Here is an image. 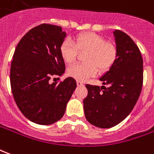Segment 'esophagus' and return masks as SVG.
I'll list each match as a JSON object with an SVG mask.
<instances>
[{
    "instance_id": "1",
    "label": "esophagus",
    "mask_w": 154,
    "mask_h": 154,
    "mask_svg": "<svg viewBox=\"0 0 154 154\" xmlns=\"http://www.w3.org/2000/svg\"><path fill=\"white\" fill-rule=\"evenodd\" d=\"M76 83H77V85H78V86H83V85H84V84H83L81 81H79V80H77V81H76Z\"/></svg>"
}]
</instances>
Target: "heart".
<instances>
[{
	"mask_svg": "<svg viewBox=\"0 0 154 154\" xmlns=\"http://www.w3.org/2000/svg\"><path fill=\"white\" fill-rule=\"evenodd\" d=\"M79 51H87L84 64H75L67 69L68 75L78 80H86L100 71H106L114 65L117 51L114 45L92 32L80 34L74 42L66 39L60 46V53L66 63L74 62Z\"/></svg>",
	"mask_w": 154,
	"mask_h": 154,
	"instance_id": "obj_1",
	"label": "heart"
}]
</instances>
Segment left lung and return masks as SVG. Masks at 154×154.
Here are the masks:
<instances>
[{
  "mask_svg": "<svg viewBox=\"0 0 154 154\" xmlns=\"http://www.w3.org/2000/svg\"><path fill=\"white\" fill-rule=\"evenodd\" d=\"M117 55L114 65L100 78L104 86L86 85L84 100L86 119L93 125L109 128L131 113L143 86V58L134 40L123 31H113ZM104 90L103 91V89Z\"/></svg>",
  "mask_w": 154,
  "mask_h": 154,
  "instance_id": "left-lung-1",
  "label": "left lung"
}]
</instances>
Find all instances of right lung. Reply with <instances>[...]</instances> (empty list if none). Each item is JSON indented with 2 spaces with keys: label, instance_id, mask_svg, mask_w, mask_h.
<instances>
[{
  "label": "right lung",
  "instance_id": "add662e5",
  "mask_svg": "<svg viewBox=\"0 0 154 154\" xmlns=\"http://www.w3.org/2000/svg\"><path fill=\"white\" fill-rule=\"evenodd\" d=\"M66 35L62 27L42 24L21 38L13 54V97L24 116L35 124L49 125L60 120L77 85L72 77L60 84L50 80L65 73L60 46Z\"/></svg>",
  "mask_w": 154,
  "mask_h": 154
}]
</instances>
